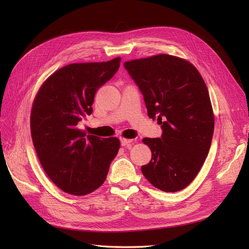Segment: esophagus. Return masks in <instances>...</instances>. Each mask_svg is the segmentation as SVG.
<instances>
[{
  "instance_id": "34e87169",
  "label": "esophagus",
  "mask_w": 249,
  "mask_h": 249,
  "mask_svg": "<svg viewBox=\"0 0 249 249\" xmlns=\"http://www.w3.org/2000/svg\"><path fill=\"white\" fill-rule=\"evenodd\" d=\"M133 140L132 139H126V138H120V144H122L123 146H126L129 145L130 143L132 142Z\"/></svg>"
}]
</instances>
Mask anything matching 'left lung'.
I'll list each match as a JSON object with an SVG mask.
<instances>
[{
	"label": "left lung",
	"mask_w": 249,
	"mask_h": 249,
	"mask_svg": "<svg viewBox=\"0 0 249 249\" xmlns=\"http://www.w3.org/2000/svg\"><path fill=\"white\" fill-rule=\"evenodd\" d=\"M144 97L147 115L161 124L160 138H143L152 150L143 176L165 192L183 190L209 154L214 114L209 91L190 62L166 54L124 64Z\"/></svg>",
	"instance_id": "8db88e82"
}]
</instances>
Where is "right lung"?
Wrapping results in <instances>:
<instances>
[{
    "mask_svg": "<svg viewBox=\"0 0 249 249\" xmlns=\"http://www.w3.org/2000/svg\"><path fill=\"white\" fill-rule=\"evenodd\" d=\"M120 58L107 62L72 63L47 79L31 111V135L41 166L60 189L86 195L107 178L120 146L117 138H101L78 129L92 113L95 92L119 69Z\"/></svg>",
    "mask_w": 249,
    "mask_h": 249,
    "instance_id": "obj_1",
    "label": "right lung"
}]
</instances>
